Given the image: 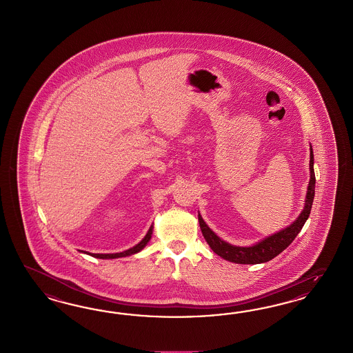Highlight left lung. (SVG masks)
I'll return each mask as SVG.
<instances>
[{
    "label": "left lung",
    "mask_w": 353,
    "mask_h": 353,
    "mask_svg": "<svg viewBox=\"0 0 353 353\" xmlns=\"http://www.w3.org/2000/svg\"><path fill=\"white\" fill-rule=\"evenodd\" d=\"M310 180L308 185V192H307V198H305V205L303 212L300 214L299 217L288 226L286 229L278 232L276 234L270 235L261 242L251 247H236L232 246L229 243L220 239L214 232L207 226L204 223L202 216L198 214V220L201 225V230L203 233L204 239L207 243L212 248L214 254L219 256L223 257L225 260H229L232 263L236 264H260V263H267L272 260L273 257L279 255L283 250H286L291 245V242L295 239V236L299 234L301 228L308 220L310 214V208L313 203L314 198V185H316V176H314V170H313V150L310 148Z\"/></svg>",
    "instance_id": "left-lung-1"
}]
</instances>
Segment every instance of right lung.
<instances>
[{"instance_id": "1", "label": "right lung", "mask_w": 353, "mask_h": 353, "mask_svg": "<svg viewBox=\"0 0 353 353\" xmlns=\"http://www.w3.org/2000/svg\"><path fill=\"white\" fill-rule=\"evenodd\" d=\"M151 234H152V226L150 228L148 234L145 235V238L139 242V245L129 248L127 251H123V252H119V254H89V255H90V256L98 257V259H117V257L129 256V255L137 254L143 247L146 246L148 242L150 241V238H151Z\"/></svg>"}]
</instances>
